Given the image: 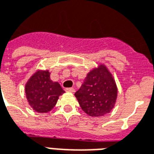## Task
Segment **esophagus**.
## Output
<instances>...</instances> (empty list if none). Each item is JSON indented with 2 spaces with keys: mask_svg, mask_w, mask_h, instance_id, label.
I'll list each match as a JSON object with an SVG mask.
<instances>
[{
  "mask_svg": "<svg viewBox=\"0 0 154 154\" xmlns=\"http://www.w3.org/2000/svg\"><path fill=\"white\" fill-rule=\"evenodd\" d=\"M65 91H67V92H71V93H73L74 91H75V89L72 88V87H70V88H66Z\"/></svg>",
  "mask_w": 154,
  "mask_h": 154,
  "instance_id": "obj_1",
  "label": "esophagus"
}]
</instances>
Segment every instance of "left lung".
Listing matches in <instances>:
<instances>
[{"label": "left lung", "instance_id": "1", "mask_svg": "<svg viewBox=\"0 0 154 154\" xmlns=\"http://www.w3.org/2000/svg\"><path fill=\"white\" fill-rule=\"evenodd\" d=\"M118 88L113 75L104 63L87 74L80 89L75 93L82 110L92 117L110 113L117 100Z\"/></svg>", "mask_w": 154, "mask_h": 154}]
</instances>
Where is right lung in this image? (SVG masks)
<instances>
[{
    "instance_id": "right-lung-1",
    "label": "right lung",
    "mask_w": 154,
    "mask_h": 154,
    "mask_svg": "<svg viewBox=\"0 0 154 154\" xmlns=\"http://www.w3.org/2000/svg\"><path fill=\"white\" fill-rule=\"evenodd\" d=\"M25 90L29 105L38 113L52 110L59 97L65 92L60 84L51 80L49 71L40 69L29 77Z\"/></svg>"
}]
</instances>
